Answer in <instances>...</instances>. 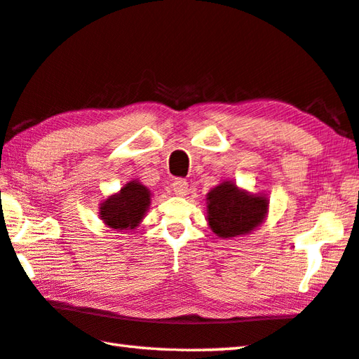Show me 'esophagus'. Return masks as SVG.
<instances>
[{"instance_id":"1","label":"esophagus","mask_w":359,"mask_h":359,"mask_svg":"<svg viewBox=\"0 0 359 359\" xmlns=\"http://www.w3.org/2000/svg\"><path fill=\"white\" fill-rule=\"evenodd\" d=\"M172 187H173V192L176 194V196H186L187 187H189V186H187V181L186 180L178 178V180L173 181Z\"/></svg>"}]
</instances>
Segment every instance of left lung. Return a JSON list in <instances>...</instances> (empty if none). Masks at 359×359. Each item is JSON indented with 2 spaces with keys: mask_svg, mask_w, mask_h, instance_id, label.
I'll list each match as a JSON object with an SVG mask.
<instances>
[{
  "mask_svg": "<svg viewBox=\"0 0 359 359\" xmlns=\"http://www.w3.org/2000/svg\"><path fill=\"white\" fill-rule=\"evenodd\" d=\"M269 200L224 181L206 196V217L210 229L219 238H235L250 233L265 221Z\"/></svg>",
  "mask_w": 359,
  "mask_h": 359,
  "instance_id": "8db88e82",
  "label": "left lung"
}]
</instances>
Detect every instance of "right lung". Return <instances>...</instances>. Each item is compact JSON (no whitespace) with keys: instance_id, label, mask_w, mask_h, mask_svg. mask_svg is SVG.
<instances>
[{"instance_id":"add662e5","label":"right lung","mask_w":359,"mask_h":359,"mask_svg":"<svg viewBox=\"0 0 359 359\" xmlns=\"http://www.w3.org/2000/svg\"><path fill=\"white\" fill-rule=\"evenodd\" d=\"M149 203V189L134 180L124 184L118 194H113L104 203H100L99 216L107 227L113 230H134L142 222Z\"/></svg>"}]
</instances>
